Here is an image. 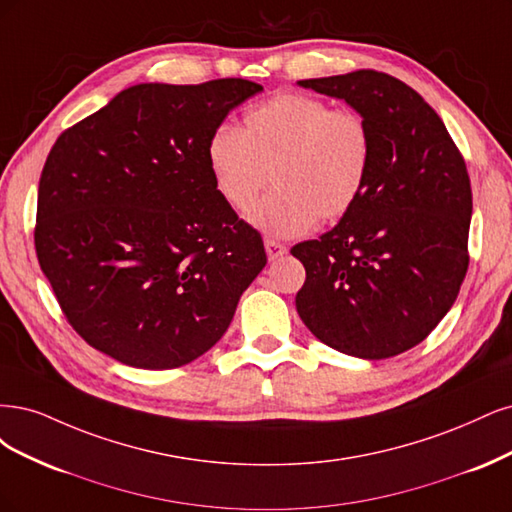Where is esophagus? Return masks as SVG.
<instances>
[{
    "label": "esophagus",
    "mask_w": 512,
    "mask_h": 512,
    "mask_svg": "<svg viewBox=\"0 0 512 512\" xmlns=\"http://www.w3.org/2000/svg\"><path fill=\"white\" fill-rule=\"evenodd\" d=\"M266 244V253H268V259L274 261L278 257H283L287 253V246L283 242H276V240H266L263 242Z\"/></svg>",
    "instance_id": "obj_1"
}]
</instances>
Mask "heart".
Instances as JSON below:
<instances>
[{
  "instance_id": "1",
  "label": "heart",
  "mask_w": 512,
  "mask_h": 512,
  "mask_svg": "<svg viewBox=\"0 0 512 512\" xmlns=\"http://www.w3.org/2000/svg\"><path fill=\"white\" fill-rule=\"evenodd\" d=\"M206 161L214 189L236 212L253 206L270 172L276 189L255 204L249 221L272 238H298L319 219H342L364 195L372 131L357 110L278 93L246 110L240 129L214 127Z\"/></svg>"
}]
</instances>
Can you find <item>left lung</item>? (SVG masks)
Segmentation results:
<instances>
[{"label":"left lung","mask_w":512,"mask_h":512,"mask_svg":"<svg viewBox=\"0 0 512 512\" xmlns=\"http://www.w3.org/2000/svg\"><path fill=\"white\" fill-rule=\"evenodd\" d=\"M298 85L368 121L372 170L334 229L291 249L306 268L295 308L312 334L344 355H400L430 336L464 283L472 217L466 163L434 108L398 78L359 70Z\"/></svg>","instance_id":"1"}]
</instances>
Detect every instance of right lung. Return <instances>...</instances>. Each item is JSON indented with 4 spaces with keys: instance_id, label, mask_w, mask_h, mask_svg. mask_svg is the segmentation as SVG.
<instances>
[{
    "instance_id": "add662e5",
    "label": "right lung",
    "mask_w": 512,
    "mask_h": 512,
    "mask_svg": "<svg viewBox=\"0 0 512 512\" xmlns=\"http://www.w3.org/2000/svg\"><path fill=\"white\" fill-rule=\"evenodd\" d=\"M261 91L244 78L142 82L57 138L40 176L36 253L93 349L168 370L227 332L268 257L214 189L206 142Z\"/></svg>"
}]
</instances>
